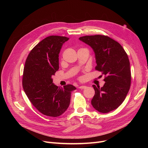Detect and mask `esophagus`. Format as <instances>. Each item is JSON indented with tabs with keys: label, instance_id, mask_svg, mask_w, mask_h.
<instances>
[{
	"label": "esophagus",
	"instance_id": "34e87169",
	"mask_svg": "<svg viewBox=\"0 0 148 148\" xmlns=\"http://www.w3.org/2000/svg\"><path fill=\"white\" fill-rule=\"evenodd\" d=\"M87 87L86 86H81L79 87V88H80V89H86Z\"/></svg>",
	"mask_w": 148,
	"mask_h": 148
}]
</instances>
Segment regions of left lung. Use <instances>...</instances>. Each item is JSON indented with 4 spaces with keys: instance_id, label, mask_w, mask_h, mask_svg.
Segmentation results:
<instances>
[{
    "instance_id": "8db88e82",
    "label": "left lung",
    "mask_w": 148,
    "mask_h": 148,
    "mask_svg": "<svg viewBox=\"0 0 148 148\" xmlns=\"http://www.w3.org/2000/svg\"><path fill=\"white\" fill-rule=\"evenodd\" d=\"M79 40L92 49L95 69L105 75L102 87L92 86L95 95L91 104L99 112H111L121 105L130 88L131 73L128 55L119 43L106 36H86Z\"/></svg>"
}]
</instances>
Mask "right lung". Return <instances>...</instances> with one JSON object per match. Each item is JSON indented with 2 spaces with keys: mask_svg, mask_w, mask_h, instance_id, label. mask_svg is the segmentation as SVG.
<instances>
[{
  "mask_svg": "<svg viewBox=\"0 0 148 148\" xmlns=\"http://www.w3.org/2000/svg\"><path fill=\"white\" fill-rule=\"evenodd\" d=\"M69 40L58 36L45 38L31 50L25 62L24 91L33 106L46 116L57 117L64 113L69 107L71 92L76 90L71 84L57 87L52 78L59 69L60 50Z\"/></svg>",
  "mask_w": 148,
  "mask_h": 148,
  "instance_id": "add662e5",
  "label": "right lung"
}]
</instances>
